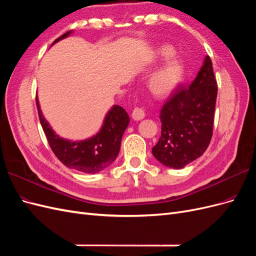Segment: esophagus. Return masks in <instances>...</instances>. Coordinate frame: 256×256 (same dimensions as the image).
<instances>
[{
	"instance_id": "34e87169",
	"label": "esophagus",
	"mask_w": 256,
	"mask_h": 256,
	"mask_svg": "<svg viewBox=\"0 0 256 256\" xmlns=\"http://www.w3.org/2000/svg\"><path fill=\"white\" fill-rule=\"evenodd\" d=\"M144 116H146L142 108H138V107H137V108H135L133 112H132V118H133L136 121L144 119Z\"/></svg>"
}]
</instances>
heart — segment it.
Wrapping results in <instances>:
<instances>
[{
  "instance_id": "heart-1",
  "label": "heart",
  "mask_w": 256,
  "mask_h": 256,
  "mask_svg": "<svg viewBox=\"0 0 256 256\" xmlns=\"http://www.w3.org/2000/svg\"><path fill=\"white\" fill-rule=\"evenodd\" d=\"M173 54L174 48L171 46L160 44L156 46L149 55L150 62H158L168 58L146 80L148 90L158 98H164L172 94L184 78V62L178 56H172Z\"/></svg>"
}]
</instances>
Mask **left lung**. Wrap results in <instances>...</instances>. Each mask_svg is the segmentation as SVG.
<instances>
[{
	"label": "left lung",
	"mask_w": 256,
	"mask_h": 256,
	"mask_svg": "<svg viewBox=\"0 0 256 256\" xmlns=\"http://www.w3.org/2000/svg\"><path fill=\"white\" fill-rule=\"evenodd\" d=\"M217 82L210 56L187 88H178L160 110L162 134L152 148L164 166L182 169L206 151L212 136Z\"/></svg>",
	"instance_id": "obj_1"
}]
</instances>
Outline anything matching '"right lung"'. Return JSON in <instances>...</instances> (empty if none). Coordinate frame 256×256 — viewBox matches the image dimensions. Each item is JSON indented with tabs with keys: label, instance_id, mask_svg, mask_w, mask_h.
<instances>
[{
	"label": "right lung",
	"instance_id": "right-lung-1",
	"mask_svg": "<svg viewBox=\"0 0 256 256\" xmlns=\"http://www.w3.org/2000/svg\"><path fill=\"white\" fill-rule=\"evenodd\" d=\"M71 30L57 38L52 46L60 40L67 38ZM36 103L40 123L48 138L52 151L64 166L84 173H98L114 162L120 151L121 139L126 130L130 117L128 112L119 105H114L106 114L103 124L92 137L72 142L57 135L40 110L38 98Z\"/></svg>",
	"mask_w": 256,
	"mask_h": 256
}]
</instances>
